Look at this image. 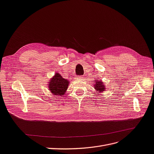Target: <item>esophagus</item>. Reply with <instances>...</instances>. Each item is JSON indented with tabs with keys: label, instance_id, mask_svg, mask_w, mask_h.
<instances>
[{
	"label": "esophagus",
	"instance_id": "obj_1",
	"mask_svg": "<svg viewBox=\"0 0 154 154\" xmlns=\"http://www.w3.org/2000/svg\"><path fill=\"white\" fill-rule=\"evenodd\" d=\"M79 77V78H83V77H84V76H83V75H81V76H79V77Z\"/></svg>",
	"mask_w": 154,
	"mask_h": 154
}]
</instances>
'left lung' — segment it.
Listing matches in <instances>:
<instances>
[{"mask_svg": "<svg viewBox=\"0 0 154 154\" xmlns=\"http://www.w3.org/2000/svg\"><path fill=\"white\" fill-rule=\"evenodd\" d=\"M103 82L101 81H97L95 82V85H94V86H95L94 88L97 91L102 92L105 90V86L103 85Z\"/></svg>", "mask_w": 154, "mask_h": 154, "instance_id": "1", "label": "left lung"}]
</instances>
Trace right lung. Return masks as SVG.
I'll list each match as a JSON object with an SVG mask.
<instances>
[{
  "label": "right lung",
  "instance_id": "right-lung-1",
  "mask_svg": "<svg viewBox=\"0 0 154 154\" xmlns=\"http://www.w3.org/2000/svg\"><path fill=\"white\" fill-rule=\"evenodd\" d=\"M68 84L69 82L68 80L63 78L60 74L57 73L50 80L48 85L52 94L56 95L62 96L66 91Z\"/></svg>",
  "mask_w": 154,
  "mask_h": 154
}]
</instances>
